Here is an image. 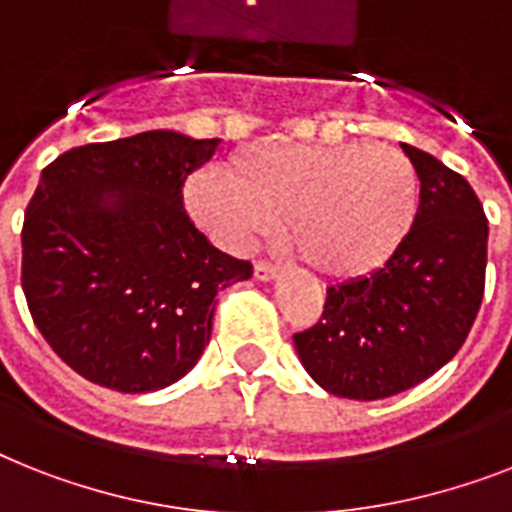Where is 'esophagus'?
Masks as SVG:
<instances>
[{"label": "esophagus", "instance_id": "1", "mask_svg": "<svg viewBox=\"0 0 512 512\" xmlns=\"http://www.w3.org/2000/svg\"><path fill=\"white\" fill-rule=\"evenodd\" d=\"M281 276V268L273 263H257L255 265V278L257 281H273V278Z\"/></svg>", "mask_w": 512, "mask_h": 512}]
</instances>
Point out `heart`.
<instances>
[{
	"instance_id": "obj_1",
	"label": "heart",
	"mask_w": 512,
	"mask_h": 512,
	"mask_svg": "<svg viewBox=\"0 0 512 512\" xmlns=\"http://www.w3.org/2000/svg\"><path fill=\"white\" fill-rule=\"evenodd\" d=\"M184 205L231 252L286 223V239L315 273L355 281L405 244L418 213V173L389 144H255L228 160V176H191Z\"/></svg>"
}]
</instances>
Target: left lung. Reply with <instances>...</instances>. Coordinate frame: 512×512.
I'll return each mask as SVG.
<instances>
[{
	"label": "left lung",
	"mask_w": 512,
	"mask_h": 512,
	"mask_svg": "<svg viewBox=\"0 0 512 512\" xmlns=\"http://www.w3.org/2000/svg\"><path fill=\"white\" fill-rule=\"evenodd\" d=\"M402 149L421 181L405 244L371 276L331 286L318 326L294 334L310 378L347 400H384L434 376L458 355L484 297L479 197L429 152Z\"/></svg>",
	"instance_id": "obj_1"
}]
</instances>
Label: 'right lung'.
Wrapping results in <instances>:
<instances>
[{"label": "right lung", "instance_id": "1", "mask_svg": "<svg viewBox=\"0 0 512 512\" xmlns=\"http://www.w3.org/2000/svg\"><path fill=\"white\" fill-rule=\"evenodd\" d=\"M218 147L144 131L70 149L41 173L23 223V292L49 347L91 384H176L210 342L218 292L252 276L184 210L186 178Z\"/></svg>", "mask_w": 512, "mask_h": 512}]
</instances>
